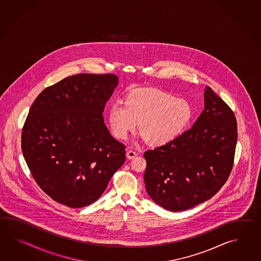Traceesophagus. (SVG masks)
Here are the masks:
<instances>
[{"mask_svg": "<svg viewBox=\"0 0 261 261\" xmlns=\"http://www.w3.org/2000/svg\"><path fill=\"white\" fill-rule=\"evenodd\" d=\"M126 155H127V158H128V160H133V159H134V158L137 155V153L134 152L133 150H128Z\"/></svg>", "mask_w": 261, "mask_h": 261, "instance_id": "esophagus-1", "label": "esophagus"}]
</instances>
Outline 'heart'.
<instances>
[{
  "label": "heart",
  "mask_w": 261,
  "mask_h": 261,
  "mask_svg": "<svg viewBox=\"0 0 261 261\" xmlns=\"http://www.w3.org/2000/svg\"><path fill=\"white\" fill-rule=\"evenodd\" d=\"M193 116L188 100L152 89H135L125 103H112L108 120L112 132L126 139L139 123V130L150 144L161 145L177 138L189 127Z\"/></svg>",
  "instance_id": "b5f03b06"
}]
</instances>
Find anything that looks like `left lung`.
Segmentation results:
<instances>
[{
    "label": "left lung",
    "mask_w": 261,
    "mask_h": 261,
    "mask_svg": "<svg viewBox=\"0 0 261 261\" xmlns=\"http://www.w3.org/2000/svg\"><path fill=\"white\" fill-rule=\"evenodd\" d=\"M237 138L232 110L206 87L204 109L193 126L172 142L144 152L150 198L172 212L210 200L230 174Z\"/></svg>",
    "instance_id": "1"
}]
</instances>
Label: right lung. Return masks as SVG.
Returning <instances> with one entry per match:
<instances>
[{
  "mask_svg": "<svg viewBox=\"0 0 261 261\" xmlns=\"http://www.w3.org/2000/svg\"><path fill=\"white\" fill-rule=\"evenodd\" d=\"M118 85L115 74L79 73L44 89L29 111L21 147L34 180L71 208L98 200L126 160L102 112Z\"/></svg>",
  "mask_w": 261,
  "mask_h": 261,
  "instance_id": "add662e5",
  "label": "right lung"
}]
</instances>
